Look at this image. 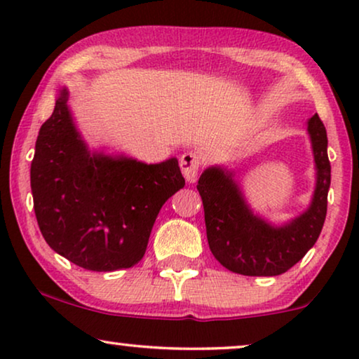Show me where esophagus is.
I'll return each mask as SVG.
<instances>
[{"label": "esophagus", "mask_w": 359, "mask_h": 359, "mask_svg": "<svg viewBox=\"0 0 359 359\" xmlns=\"http://www.w3.org/2000/svg\"><path fill=\"white\" fill-rule=\"evenodd\" d=\"M180 166L188 183H194L198 173L203 166V156L198 151H184L180 158Z\"/></svg>", "instance_id": "esophagus-1"}]
</instances>
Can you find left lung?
<instances>
[{
    "label": "left lung",
    "instance_id": "8db88e82",
    "mask_svg": "<svg viewBox=\"0 0 359 359\" xmlns=\"http://www.w3.org/2000/svg\"><path fill=\"white\" fill-rule=\"evenodd\" d=\"M307 130L317 168L316 191L311 208L283 227H273L250 210L230 171L212 166L201 175L198 191L209 248L230 271L243 276H278L316 245L327 215L330 161L327 130L318 114L309 119Z\"/></svg>",
    "mask_w": 359,
    "mask_h": 359
}]
</instances>
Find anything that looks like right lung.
I'll return each instance as SVG.
<instances>
[{"mask_svg": "<svg viewBox=\"0 0 359 359\" xmlns=\"http://www.w3.org/2000/svg\"><path fill=\"white\" fill-rule=\"evenodd\" d=\"M60 91L31 163L39 229L53 252L90 271H116L144 258L161 205L184 186L178 160L147 165L90 154Z\"/></svg>", "mask_w": 359, "mask_h": 359, "instance_id": "add662e5", "label": "right lung"}]
</instances>
